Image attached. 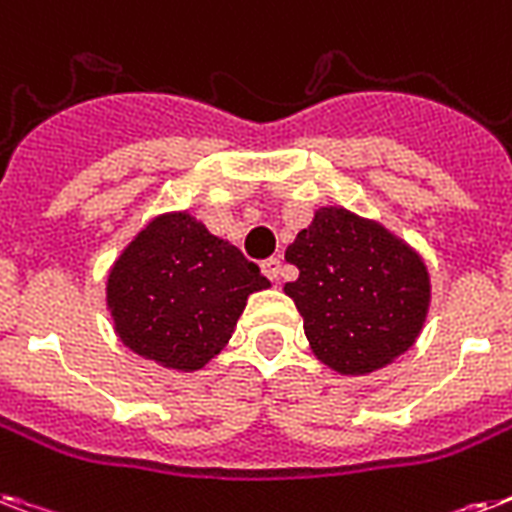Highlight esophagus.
I'll return each mask as SVG.
<instances>
[{"mask_svg": "<svg viewBox=\"0 0 512 512\" xmlns=\"http://www.w3.org/2000/svg\"><path fill=\"white\" fill-rule=\"evenodd\" d=\"M260 268H263V273L270 278V281H276L278 273H281V260H278V257H268V260L260 263Z\"/></svg>", "mask_w": 512, "mask_h": 512, "instance_id": "obj_1", "label": "esophagus"}]
</instances>
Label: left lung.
Instances as JSON below:
<instances>
[{"label":"left lung","instance_id":"obj_1","mask_svg":"<svg viewBox=\"0 0 512 512\" xmlns=\"http://www.w3.org/2000/svg\"><path fill=\"white\" fill-rule=\"evenodd\" d=\"M294 299L315 357L342 376H365L421 334L431 284L423 260L381 223L321 207L286 249Z\"/></svg>","mask_w":512,"mask_h":512}]
</instances>
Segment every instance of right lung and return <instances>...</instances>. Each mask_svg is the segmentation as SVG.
<instances>
[{
  "mask_svg": "<svg viewBox=\"0 0 512 512\" xmlns=\"http://www.w3.org/2000/svg\"><path fill=\"white\" fill-rule=\"evenodd\" d=\"M270 281L189 213L160 215L123 249L107 307L128 350L173 371H199L234 334L252 292Z\"/></svg>",
  "mask_w": 512,
  "mask_h": 512,
  "instance_id": "right-lung-1",
  "label": "right lung"
}]
</instances>
